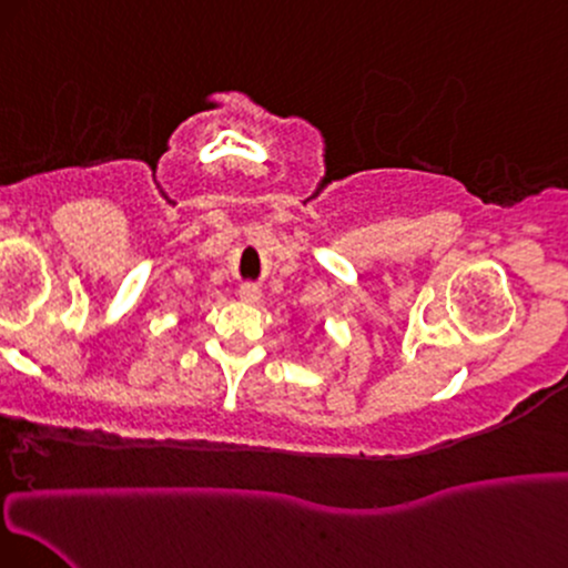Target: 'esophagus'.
<instances>
[{"mask_svg": "<svg viewBox=\"0 0 568 568\" xmlns=\"http://www.w3.org/2000/svg\"><path fill=\"white\" fill-rule=\"evenodd\" d=\"M240 300L242 303H257L261 300V290L255 284H242L240 286Z\"/></svg>", "mask_w": 568, "mask_h": 568, "instance_id": "esophagus-1", "label": "esophagus"}]
</instances>
